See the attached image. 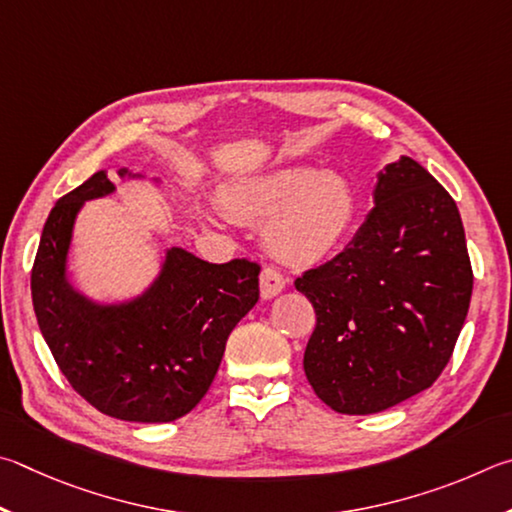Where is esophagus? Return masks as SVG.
<instances>
[{
    "label": "esophagus",
    "instance_id": "1",
    "mask_svg": "<svg viewBox=\"0 0 512 512\" xmlns=\"http://www.w3.org/2000/svg\"><path fill=\"white\" fill-rule=\"evenodd\" d=\"M285 283H288V279L276 267H265L261 272V294L265 299H272L279 292H283Z\"/></svg>",
    "mask_w": 512,
    "mask_h": 512
}]
</instances>
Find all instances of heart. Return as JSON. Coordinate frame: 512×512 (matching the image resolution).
Returning <instances> with one entry per match:
<instances>
[{"label": "heart", "mask_w": 512, "mask_h": 512, "mask_svg": "<svg viewBox=\"0 0 512 512\" xmlns=\"http://www.w3.org/2000/svg\"><path fill=\"white\" fill-rule=\"evenodd\" d=\"M231 215L265 224V245L283 261L310 263L333 251L357 213L353 184L342 173L290 164L224 186Z\"/></svg>", "instance_id": "obj_1"}]
</instances>
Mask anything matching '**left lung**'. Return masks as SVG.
Segmentation results:
<instances>
[{
  "label": "left lung",
  "mask_w": 512,
  "mask_h": 512,
  "mask_svg": "<svg viewBox=\"0 0 512 512\" xmlns=\"http://www.w3.org/2000/svg\"><path fill=\"white\" fill-rule=\"evenodd\" d=\"M373 209L344 251L294 288L317 324L303 369L348 416L378 414L432 387L472 297V265L452 195L411 157L380 173Z\"/></svg>",
  "instance_id": "left-lung-1"
}]
</instances>
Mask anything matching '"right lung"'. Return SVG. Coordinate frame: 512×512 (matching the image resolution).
I'll return each instance as SVG.
<instances>
[{
	"instance_id": "obj_1",
	"label": "right lung",
	"mask_w": 512,
	"mask_h": 512,
	"mask_svg": "<svg viewBox=\"0 0 512 512\" xmlns=\"http://www.w3.org/2000/svg\"><path fill=\"white\" fill-rule=\"evenodd\" d=\"M112 191L98 170L51 209L31 270L33 310L80 398L112 418L170 423L209 391L231 330L256 306L261 263L233 258L215 265L170 249L159 281L139 301L92 306L65 279L67 249L80 204Z\"/></svg>"
}]
</instances>
